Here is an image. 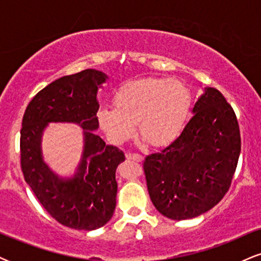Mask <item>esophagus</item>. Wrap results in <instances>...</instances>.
I'll return each instance as SVG.
<instances>
[{"mask_svg":"<svg viewBox=\"0 0 261 261\" xmlns=\"http://www.w3.org/2000/svg\"><path fill=\"white\" fill-rule=\"evenodd\" d=\"M126 158H127V160H134L136 162H142L143 155H141L139 153H133V152H127Z\"/></svg>","mask_w":261,"mask_h":261,"instance_id":"34e87169","label":"esophagus"}]
</instances>
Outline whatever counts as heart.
Instances as JSON below:
<instances>
[{
	"instance_id": "b5f03b06",
	"label": "heart",
	"mask_w": 261,
	"mask_h": 261,
	"mask_svg": "<svg viewBox=\"0 0 261 261\" xmlns=\"http://www.w3.org/2000/svg\"><path fill=\"white\" fill-rule=\"evenodd\" d=\"M115 108L104 107L98 120L109 139L121 143L133 136L139 124L141 136L153 146L179 136L191 109L190 91L170 79H145L120 87Z\"/></svg>"
}]
</instances>
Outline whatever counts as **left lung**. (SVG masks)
I'll return each instance as SVG.
<instances>
[{"mask_svg": "<svg viewBox=\"0 0 261 261\" xmlns=\"http://www.w3.org/2000/svg\"><path fill=\"white\" fill-rule=\"evenodd\" d=\"M179 137L143 161L149 197L163 216L188 220L217 205L232 184L241 153L233 108L207 88Z\"/></svg>", "mask_w": 261, "mask_h": 261, "instance_id": "obj_1", "label": "left lung"}]
</instances>
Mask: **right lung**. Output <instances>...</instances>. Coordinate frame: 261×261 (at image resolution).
<instances>
[{"label": "right lung", "instance_id": "1", "mask_svg": "<svg viewBox=\"0 0 261 261\" xmlns=\"http://www.w3.org/2000/svg\"><path fill=\"white\" fill-rule=\"evenodd\" d=\"M106 79L93 70L61 77L37 93L23 115L20 168L24 180L50 216L74 229L100 228L116 205L115 170L125 154L93 133L99 125L98 86ZM51 121L76 122L85 130L84 160L71 178L56 176L41 160V133Z\"/></svg>", "mask_w": 261, "mask_h": 261}]
</instances>
